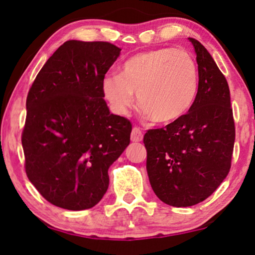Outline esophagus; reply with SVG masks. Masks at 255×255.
<instances>
[{
	"instance_id": "esophagus-1",
	"label": "esophagus",
	"mask_w": 255,
	"mask_h": 255,
	"mask_svg": "<svg viewBox=\"0 0 255 255\" xmlns=\"http://www.w3.org/2000/svg\"><path fill=\"white\" fill-rule=\"evenodd\" d=\"M142 137H144V133H142L140 128L135 127V128H132V132H131V140L132 141H135V142L141 141Z\"/></svg>"
}]
</instances>
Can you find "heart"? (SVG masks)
I'll list each match as a JSON object with an SVG mask.
<instances>
[{"instance_id": "1", "label": "heart", "mask_w": 255, "mask_h": 255, "mask_svg": "<svg viewBox=\"0 0 255 255\" xmlns=\"http://www.w3.org/2000/svg\"><path fill=\"white\" fill-rule=\"evenodd\" d=\"M197 87L194 58L173 47L135 54L122 65L120 75L107 74L102 81L104 97L115 113L127 114L135 93L138 107L155 123L182 117L193 106Z\"/></svg>"}]
</instances>
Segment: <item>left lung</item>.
<instances>
[{"instance_id": "obj_1", "label": "left lung", "mask_w": 255, "mask_h": 255, "mask_svg": "<svg viewBox=\"0 0 255 255\" xmlns=\"http://www.w3.org/2000/svg\"><path fill=\"white\" fill-rule=\"evenodd\" d=\"M196 53L198 89L189 111L144 135L149 183L172 207H191L217 189L230 172L236 128L225 76L200 41Z\"/></svg>"}]
</instances>
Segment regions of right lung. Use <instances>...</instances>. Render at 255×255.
<instances>
[{"mask_svg": "<svg viewBox=\"0 0 255 255\" xmlns=\"http://www.w3.org/2000/svg\"><path fill=\"white\" fill-rule=\"evenodd\" d=\"M120 53L108 41H66L27 94L25 172L55 207L78 211L99 203L108 169L130 144L131 122L110 114L103 100V78Z\"/></svg>", "mask_w": 255, "mask_h": 255, "instance_id": "right-lung-1", "label": "right lung"}]
</instances>
